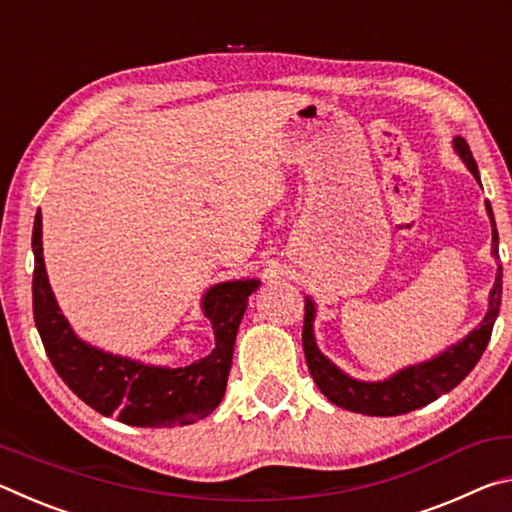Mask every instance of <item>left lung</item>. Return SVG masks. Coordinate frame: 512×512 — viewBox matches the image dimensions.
<instances>
[{"instance_id": "8db88e82", "label": "left lung", "mask_w": 512, "mask_h": 512, "mask_svg": "<svg viewBox=\"0 0 512 512\" xmlns=\"http://www.w3.org/2000/svg\"><path fill=\"white\" fill-rule=\"evenodd\" d=\"M454 149L461 155L465 167L470 169L476 183L481 185L479 167L472 158V151L463 137H454ZM492 223V255L499 257V235L495 225V214H492L490 203L485 201ZM501 307V264L497 268L495 287L490 291L488 314L481 320V325L472 329L463 341H458L452 348L440 352L438 357L429 361L406 366L393 377L384 381H359L345 375L329 361L323 352L318 350L314 339V316L316 307L314 300L305 298V327H302V348H305V359L311 377L329 402L341 406L345 411L363 413V415H402L427 406L440 395H445L456 388L461 381L470 375V370L481 359L485 345L490 341L492 327L499 316Z\"/></svg>"}]
</instances>
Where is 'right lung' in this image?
Returning <instances> with one entry per match:
<instances>
[{"mask_svg":"<svg viewBox=\"0 0 512 512\" xmlns=\"http://www.w3.org/2000/svg\"><path fill=\"white\" fill-rule=\"evenodd\" d=\"M33 318L45 352L74 395L101 415L133 427H176L210 415L223 400L232 350L248 296L259 280L214 284L203 296V311L214 329L216 348L185 368L146 366L142 361L92 348L69 327L49 287L42 259V216L33 221Z\"/></svg>","mask_w":512,"mask_h":512,"instance_id":"obj_1","label":"right lung"}]
</instances>
